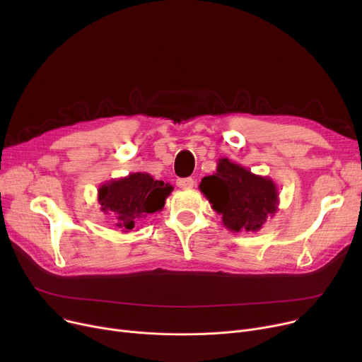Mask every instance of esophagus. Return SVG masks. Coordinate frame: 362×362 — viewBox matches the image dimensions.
Listing matches in <instances>:
<instances>
[{
    "label": "esophagus",
    "mask_w": 362,
    "mask_h": 362,
    "mask_svg": "<svg viewBox=\"0 0 362 362\" xmlns=\"http://www.w3.org/2000/svg\"><path fill=\"white\" fill-rule=\"evenodd\" d=\"M176 183L180 189H191V187H194L195 180L192 177H185V179H177Z\"/></svg>",
    "instance_id": "obj_1"
}]
</instances>
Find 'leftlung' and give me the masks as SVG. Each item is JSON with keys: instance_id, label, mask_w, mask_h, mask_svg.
<instances>
[{"instance_id": "left-lung-1", "label": "left lung", "mask_w": 362, "mask_h": 362, "mask_svg": "<svg viewBox=\"0 0 362 362\" xmlns=\"http://www.w3.org/2000/svg\"><path fill=\"white\" fill-rule=\"evenodd\" d=\"M199 189L230 232H258L279 210L273 179L255 175L229 158L218 160L217 171L205 176Z\"/></svg>"}]
</instances>
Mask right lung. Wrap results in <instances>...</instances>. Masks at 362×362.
<instances>
[{
	"instance_id": "1",
	"label": "right lung",
	"mask_w": 362,
	"mask_h": 362,
	"mask_svg": "<svg viewBox=\"0 0 362 362\" xmlns=\"http://www.w3.org/2000/svg\"><path fill=\"white\" fill-rule=\"evenodd\" d=\"M171 191L173 186L170 183L154 180L151 175L138 171L103 183L98 189V202L101 211L111 214L117 227L130 232L141 218L161 211Z\"/></svg>"
}]
</instances>
